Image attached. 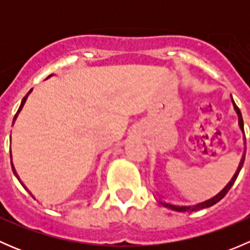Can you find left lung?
I'll return each mask as SVG.
<instances>
[{
    "mask_svg": "<svg viewBox=\"0 0 250 250\" xmlns=\"http://www.w3.org/2000/svg\"><path fill=\"white\" fill-rule=\"evenodd\" d=\"M232 103H233V107H234V110H236L237 115H238V123H239V127H241L242 132L244 133V125H243V118H242V113H241V111H239L238 106H237V105L234 104L233 99H232ZM244 158H246V153H244L243 157H242L241 162H239L238 168H237V172L234 173V175L232 176V179H231L230 183H229L228 185H226L225 188H224L223 190H221L220 192L218 193V195L214 196V197L209 198V200L202 201V202H198V203H191V204L170 203V202H167V201L161 200V198H158V203L162 204L163 207H167V208H170V209H173V210H176V211H193V210H198V209H204V208H208V207H211V206H213V204L218 203L219 201L223 200V198L225 197L226 193L229 192V190H230V188H232V185L234 184V181H236L237 176H238V174H239V172H241L242 167H243Z\"/></svg>",
    "mask_w": 250,
    "mask_h": 250,
    "instance_id": "left-lung-1",
    "label": "left lung"
}]
</instances>
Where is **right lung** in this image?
I'll use <instances>...</instances> for the list:
<instances>
[{"label":"right lung","mask_w":250,"mask_h":250,"mask_svg":"<svg viewBox=\"0 0 250 250\" xmlns=\"http://www.w3.org/2000/svg\"><path fill=\"white\" fill-rule=\"evenodd\" d=\"M30 92H31V90H30ZM30 92H29V93H30ZM29 93H27V94H26V95H25V97H24V98H22V100H21V104H20L19 109H18V111H17V113H16V116H14V118H13V123H14V121H16V118H17L18 113H19V112H20V110H21V107H22V106H24V104H25V102H26V98H27V95H29ZM9 152H11V151H9ZM11 157H12V153H11ZM12 169H13V173H14V175H16V176H17V178H18V179H19V176H18V174H17V172H16V169H14V167H13V163H12ZM19 180H20V179H19ZM24 188H25V186H24ZM26 190H27V188H26ZM27 191H29V190H27Z\"/></svg>","instance_id":"obj_1"}]
</instances>
